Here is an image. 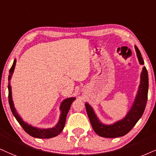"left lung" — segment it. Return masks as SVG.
<instances>
[{
	"label": "left lung",
	"mask_w": 156,
	"mask_h": 156,
	"mask_svg": "<svg viewBox=\"0 0 156 156\" xmlns=\"http://www.w3.org/2000/svg\"><path fill=\"white\" fill-rule=\"evenodd\" d=\"M134 48H135L140 63L143 65L144 61L140 50L136 45L134 46ZM147 93H148V74H147V69L145 67H143L141 76H140L139 90H138L136 98L134 100L131 109L124 119L111 125L102 124L97 118L92 107L86 103V111H87L90 122L95 133L101 137L107 138L122 137L127 134L143 116L146 104H147Z\"/></svg>",
	"instance_id": "left-lung-1"
}]
</instances>
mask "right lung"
<instances>
[{
    "label": "right lung",
    "mask_w": 156,
    "mask_h": 156,
    "mask_svg": "<svg viewBox=\"0 0 156 156\" xmlns=\"http://www.w3.org/2000/svg\"><path fill=\"white\" fill-rule=\"evenodd\" d=\"M15 65H16V59H14L12 66H11V68L10 69V71H9L10 74H9V86H8V88H9V105H10L11 110V112L13 113V115L15 116V118H16L17 122L19 123V124L22 126V128L24 129V131L28 134H30V136H32V137L36 138H42V139H48V138L56 137L57 135H58V134L62 132L63 128H64L67 113H68L69 109H70L72 102L75 100V98H67L62 102L60 108L61 111L60 119H59V122L57 124L56 126H54L53 128L38 129L30 126V125L27 124V123L24 122V121H23L22 118L19 116V114L16 111V109H15L14 106H13L12 96H11V87L10 85V80L11 78V76H12L13 70H14Z\"/></svg>",
    "instance_id": "right-lung-1"
}]
</instances>
